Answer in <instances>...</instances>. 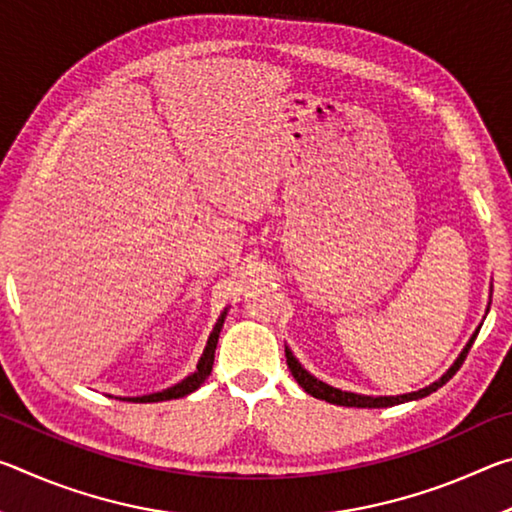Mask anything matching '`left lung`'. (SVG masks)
<instances>
[{
  "label": "left lung",
  "mask_w": 512,
  "mask_h": 512,
  "mask_svg": "<svg viewBox=\"0 0 512 512\" xmlns=\"http://www.w3.org/2000/svg\"><path fill=\"white\" fill-rule=\"evenodd\" d=\"M490 302H492V287H490V300H488V307H485V316H488L490 311ZM483 325V323H481ZM481 325L474 329V334L470 336V341L465 343V348L461 350V354H458L456 361L452 363V366L447 368V372L440 379L433 381V384L420 388V391H413V393H404V395H361V393H352V391H341V388H334L325 384L323 379H318L311 375V372L302 366V363L293 357V352L289 345H284V354H287V363H289V370L293 379L298 381V384L305 388V391L316 397V400H325L329 404H336V406H357V409H386V406H395V404H404V402H413V400H422V397L431 395L433 391H438L440 386H445L449 379H452L456 375V370L463 366V361L467 357V352H470L472 343L476 339V334H479Z\"/></svg>",
  "instance_id": "obj_1"
}]
</instances>
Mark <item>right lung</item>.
Instances as JSON below:
<instances>
[{
    "label": "right lung",
    "mask_w": 512,
    "mask_h": 512,
    "mask_svg": "<svg viewBox=\"0 0 512 512\" xmlns=\"http://www.w3.org/2000/svg\"><path fill=\"white\" fill-rule=\"evenodd\" d=\"M228 316V307L221 311V316L216 318V323L212 327L210 336H207V343H205V350L201 354V359L196 363V370L192 375H187L183 381H178V384H173L169 388H164V391L158 393H151V395H137V397H117V400H124V402H164V400H178V397H185L189 393H194L196 388H201L203 381L210 377L212 366H214V352H216V343H219V334L223 329V320Z\"/></svg>",
    "instance_id": "add662e5"
}]
</instances>
